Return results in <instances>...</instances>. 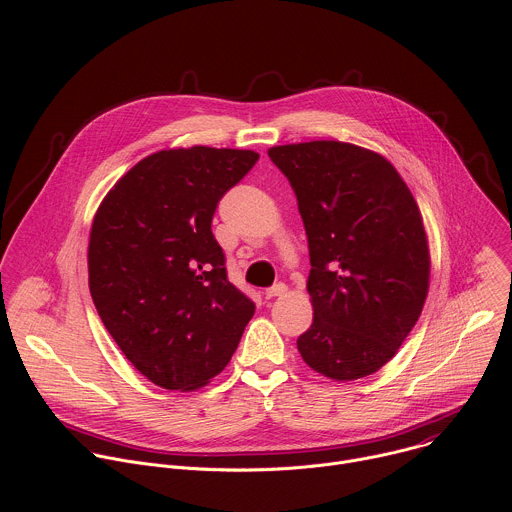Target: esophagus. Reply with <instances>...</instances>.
<instances>
[{"label":"esophagus","mask_w":512,"mask_h":512,"mask_svg":"<svg viewBox=\"0 0 512 512\" xmlns=\"http://www.w3.org/2000/svg\"><path fill=\"white\" fill-rule=\"evenodd\" d=\"M285 294H287V287H285V283H275L273 287L265 289V298H267V300L281 298V296H285Z\"/></svg>","instance_id":"34e87169"}]
</instances>
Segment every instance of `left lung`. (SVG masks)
Returning <instances> with one entry per match:
<instances>
[{
	"instance_id": "1",
	"label": "left lung",
	"mask_w": 512,
	"mask_h": 512,
	"mask_svg": "<svg viewBox=\"0 0 512 512\" xmlns=\"http://www.w3.org/2000/svg\"><path fill=\"white\" fill-rule=\"evenodd\" d=\"M308 235L314 322L298 338L308 367L332 381L377 373L397 354L429 291L419 206L381 154L320 139L273 145Z\"/></svg>"
}]
</instances>
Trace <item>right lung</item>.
I'll return each mask as SVG.
<instances>
[{
	"label": "right lung",
	"instance_id": "add662e5",
	"mask_svg": "<svg viewBox=\"0 0 512 512\" xmlns=\"http://www.w3.org/2000/svg\"><path fill=\"white\" fill-rule=\"evenodd\" d=\"M259 160L253 150H160L125 172L89 237L95 308L133 367L168 391L221 373L255 304L227 279L210 223L218 200Z\"/></svg>",
	"mask_w": 512,
	"mask_h": 512
}]
</instances>
